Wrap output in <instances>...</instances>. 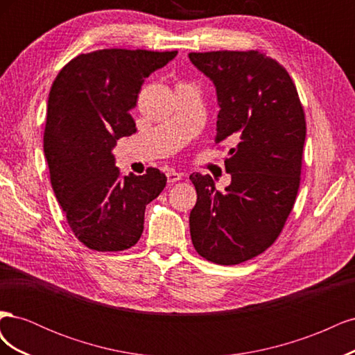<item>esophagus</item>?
<instances>
[{"label":"esophagus","instance_id":"esophagus-1","mask_svg":"<svg viewBox=\"0 0 355 355\" xmlns=\"http://www.w3.org/2000/svg\"><path fill=\"white\" fill-rule=\"evenodd\" d=\"M180 179H182V175L178 173V171H175V170L167 171V182H168V184H175V182H178Z\"/></svg>","mask_w":355,"mask_h":355}]
</instances>
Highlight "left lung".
<instances>
[{"mask_svg":"<svg viewBox=\"0 0 355 355\" xmlns=\"http://www.w3.org/2000/svg\"><path fill=\"white\" fill-rule=\"evenodd\" d=\"M216 89L214 144H234L225 159L231 185L219 192L209 175L189 176L197 202L189 214L198 254L237 265L261 254L280 235L293 209L306 124L287 71L259 51L189 53Z\"/></svg>","mask_w":355,"mask_h":355,"instance_id":"left-lung-1","label":"left lung"}]
</instances>
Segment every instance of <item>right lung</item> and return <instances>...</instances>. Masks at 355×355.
I'll return each mask as SVG.
<instances>
[{
  "mask_svg": "<svg viewBox=\"0 0 355 355\" xmlns=\"http://www.w3.org/2000/svg\"><path fill=\"white\" fill-rule=\"evenodd\" d=\"M178 51L105 49L73 58L47 101L44 155L69 228L98 252L130 249L144 232L146 204L167 178L157 168L121 176L112 149L136 133L130 111L145 78Z\"/></svg>",
  "mask_w": 355,
  "mask_h": 355,
  "instance_id": "obj_1",
  "label": "right lung"
}]
</instances>
